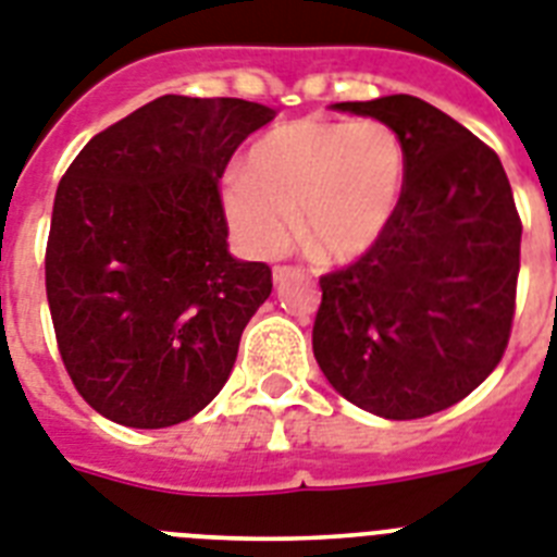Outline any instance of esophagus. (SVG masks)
Listing matches in <instances>:
<instances>
[{
  "mask_svg": "<svg viewBox=\"0 0 557 557\" xmlns=\"http://www.w3.org/2000/svg\"><path fill=\"white\" fill-rule=\"evenodd\" d=\"M301 275V270L296 268H275L273 270V284L275 287H282V284H287L289 278H298Z\"/></svg>",
  "mask_w": 557,
  "mask_h": 557,
  "instance_id": "34e87169",
  "label": "esophagus"
}]
</instances>
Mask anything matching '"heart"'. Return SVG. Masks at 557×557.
<instances>
[{
    "instance_id": "obj_1",
    "label": "heart",
    "mask_w": 557,
    "mask_h": 557,
    "mask_svg": "<svg viewBox=\"0 0 557 557\" xmlns=\"http://www.w3.org/2000/svg\"><path fill=\"white\" fill-rule=\"evenodd\" d=\"M407 182L398 133L375 119H296L250 147L224 210L242 245L275 256L301 230L324 261H356L387 233ZM299 222H295V213Z\"/></svg>"
}]
</instances>
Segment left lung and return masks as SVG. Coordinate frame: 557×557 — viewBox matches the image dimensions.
<instances>
[{
  "label": "left lung",
  "mask_w": 557,
  "mask_h": 557,
  "mask_svg": "<svg viewBox=\"0 0 557 557\" xmlns=\"http://www.w3.org/2000/svg\"><path fill=\"white\" fill-rule=\"evenodd\" d=\"M333 110L389 124L407 182L387 233L321 278L312 352L361 410L433 416L467 398L507 350L521 268L512 187L484 141L418 96Z\"/></svg>",
  "instance_id": "8db88e82"
}]
</instances>
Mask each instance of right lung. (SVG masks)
Listing matches in <instances>:
<instances>
[{
    "mask_svg": "<svg viewBox=\"0 0 557 557\" xmlns=\"http://www.w3.org/2000/svg\"><path fill=\"white\" fill-rule=\"evenodd\" d=\"M273 119L245 99L159 96L96 133L59 182L45 287L64 367L99 416L162 430L227 384L273 273L230 252L219 178Z\"/></svg>",
    "mask_w": 557,
    "mask_h": 557,
    "instance_id": "right-lung-1",
    "label": "right lung"
}]
</instances>
